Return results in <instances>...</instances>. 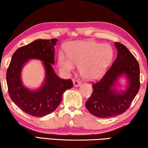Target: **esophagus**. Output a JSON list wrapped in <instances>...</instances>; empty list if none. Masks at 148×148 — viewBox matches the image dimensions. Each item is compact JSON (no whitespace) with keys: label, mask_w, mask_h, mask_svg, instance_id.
Instances as JSON below:
<instances>
[{"label":"esophagus","mask_w":148,"mask_h":148,"mask_svg":"<svg viewBox=\"0 0 148 148\" xmlns=\"http://www.w3.org/2000/svg\"><path fill=\"white\" fill-rule=\"evenodd\" d=\"M73 82H74V86H78L80 84H81V82H80V81H79L78 80H74Z\"/></svg>","instance_id":"34e87169"}]
</instances>
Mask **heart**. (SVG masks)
Returning a JSON list of instances; mask_svg holds the SVG:
<instances>
[{
    "mask_svg": "<svg viewBox=\"0 0 148 148\" xmlns=\"http://www.w3.org/2000/svg\"><path fill=\"white\" fill-rule=\"evenodd\" d=\"M68 56L60 53L58 65L64 73L73 71L75 65L80 66V73L86 79H95L105 72L113 58L109 45L92 41L72 42L66 46Z\"/></svg>",
    "mask_w": 148,
    "mask_h": 148,
    "instance_id": "b5f03b06",
    "label": "heart"
}]
</instances>
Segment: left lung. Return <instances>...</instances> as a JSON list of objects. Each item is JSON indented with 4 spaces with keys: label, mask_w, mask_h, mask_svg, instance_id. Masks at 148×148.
<instances>
[{
    "label": "left lung",
    "mask_w": 148,
    "mask_h": 148,
    "mask_svg": "<svg viewBox=\"0 0 148 148\" xmlns=\"http://www.w3.org/2000/svg\"><path fill=\"white\" fill-rule=\"evenodd\" d=\"M117 58L105 74L92 84L93 90L86 102V109L100 118L120 115L130 108L140 87V72L138 62L123 44L115 42ZM125 73L128 77L130 86L125 92L119 93L112 88L118 77Z\"/></svg>",
    "instance_id": "left-lung-1"
}]
</instances>
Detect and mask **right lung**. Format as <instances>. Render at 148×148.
Here are the masks:
<instances>
[{
    "mask_svg": "<svg viewBox=\"0 0 148 148\" xmlns=\"http://www.w3.org/2000/svg\"><path fill=\"white\" fill-rule=\"evenodd\" d=\"M57 39H37L29 44L19 47L12 55L7 71L9 95L25 113L33 116L42 117L52 113L61 103L62 95L74 84L71 79L59 78L51 65L54 64V46ZM29 59L44 61L46 68V81L42 88L30 91L22 86L20 72Z\"/></svg>",
    "mask_w": 148,
    "mask_h": 148,
    "instance_id": "right-lung-1",
    "label": "right lung"
}]
</instances>
